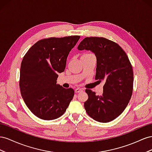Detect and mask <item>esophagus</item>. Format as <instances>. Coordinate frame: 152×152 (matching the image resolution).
Here are the masks:
<instances>
[{"mask_svg":"<svg viewBox=\"0 0 152 152\" xmlns=\"http://www.w3.org/2000/svg\"><path fill=\"white\" fill-rule=\"evenodd\" d=\"M82 91H83V90H82L80 88H76L75 89V93H79V92H82Z\"/></svg>","mask_w":152,"mask_h":152,"instance_id":"obj_1","label":"esophagus"}]
</instances>
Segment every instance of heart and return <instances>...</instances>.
<instances>
[{
	"label": "heart",
	"mask_w": 152,
	"mask_h": 152,
	"mask_svg": "<svg viewBox=\"0 0 152 152\" xmlns=\"http://www.w3.org/2000/svg\"><path fill=\"white\" fill-rule=\"evenodd\" d=\"M90 55H93L91 54V53H85V54L83 55L82 56H90Z\"/></svg>",
	"instance_id": "1"
}]
</instances>
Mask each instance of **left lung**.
Segmentation results:
<instances>
[{
	"instance_id": "obj_1",
	"label": "left lung",
	"mask_w": 152,
	"mask_h": 152,
	"mask_svg": "<svg viewBox=\"0 0 152 152\" xmlns=\"http://www.w3.org/2000/svg\"><path fill=\"white\" fill-rule=\"evenodd\" d=\"M79 50H90L97 58L95 79L104 81L103 93L97 95L90 89L84 103L87 114L95 121L107 123L124 111L133 91V70L125 51L117 43L104 37H85L77 46Z\"/></svg>"
}]
</instances>
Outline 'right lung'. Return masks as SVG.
I'll return each mask as SVG.
<instances>
[{"label":"right lung","mask_w":152,"mask_h":152,"mask_svg":"<svg viewBox=\"0 0 152 152\" xmlns=\"http://www.w3.org/2000/svg\"><path fill=\"white\" fill-rule=\"evenodd\" d=\"M80 36L43 39L26 53L20 67V88L25 104L42 120L61 116L72 99L75 91L57 84L58 73L64 71L69 52Z\"/></svg>","instance_id":"add662e5"}]
</instances>
